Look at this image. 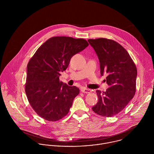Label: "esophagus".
I'll return each mask as SVG.
<instances>
[{
	"mask_svg": "<svg viewBox=\"0 0 154 154\" xmlns=\"http://www.w3.org/2000/svg\"><path fill=\"white\" fill-rule=\"evenodd\" d=\"M81 92H83V93H86V94H88V93H90L91 92V89H88V88H85V87H83V88H81Z\"/></svg>",
	"mask_w": 154,
	"mask_h": 154,
	"instance_id": "obj_1",
	"label": "esophagus"
}]
</instances>
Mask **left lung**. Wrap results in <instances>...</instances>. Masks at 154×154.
I'll return each mask as SVG.
<instances>
[{"label":"left lung","instance_id":"1","mask_svg":"<svg viewBox=\"0 0 154 154\" xmlns=\"http://www.w3.org/2000/svg\"><path fill=\"white\" fill-rule=\"evenodd\" d=\"M97 53L101 75L107 74L106 92L97 90L98 103L92 109L103 117H112L123 110L136 92L137 69L126 50L116 42L104 38L89 39Z\"/></svg>","mask_w":154,"mask_h":154}]
</instances>
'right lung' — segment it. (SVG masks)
<instances>
[{
    "mask_svg": "<svg viewBox=\"0 0 154 154\" xmlns=\"http://www.w3.org/2000/svg\"><path fill=\"white\" fill-rule=\"evenodd\" d=\"M88 45L82 38L53 37L42 44L29 60L25 93L33 110L43 119L55 122L69 112L79 89L60 81L59 76L72 57Z\"/></svg>",
    "mask_w": 154,
    "mask_h": 154,
    "instance_id": "right-lung-1",
    "label": "right lung"
}]
</instances>
